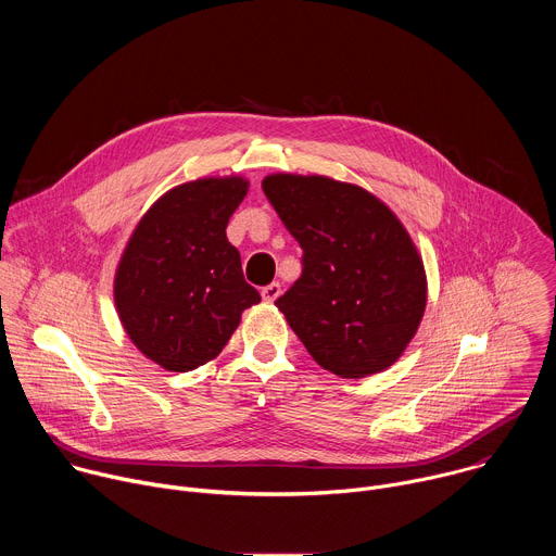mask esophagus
Here are the masks:
<instances>
[{
    "label": "esophagus",
    "instance_id": "1",
    "mask_svg": "<svg viewBox=\"0 0 556 556\" xmlns=\"http://www.w3.org/2000/svg\"><path fill=\"white\" fill-rule=\"evenodd\" d=\"M279 294H281V283H277V281H273V283H268V286L262 288L264 301H275Z\"/></svg>",
    "mask_w": 556,
    "mask_h": 556
}]
</instances>
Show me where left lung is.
Listing matches in <instances>:
<instances>
[{"label":"left lung","instance_id":"8db88e82","mask_svg":"<svg viewBox=\"0 0 556 556\" xmlns=\"http://www.w3.org/2000/svg\"><path fill=\"white\" fill-rule=\"evenodd\" d=\"M262 189L303 249V273L277 299L309 356L341 378L399 361L427 305L422 257L369 191L326 176H266Z\"/></svg>","mask_w":556,"mask_h":556}]
</instances>
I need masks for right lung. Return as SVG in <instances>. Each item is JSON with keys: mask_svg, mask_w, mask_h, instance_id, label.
<instances>
[{"mask_svg": "<svg viewBox=\"0 0 556 556\" xmlns=\"http://www.w3.org/2000/svg\"><path fill=\"white\" fill-rule=\"evenodd\" d=\"M249 193L240 176L200 178L157 198L134 228L114 277L121 324L169 371L213 361L262 301L247 283L226 226Z\"/></svg>", "mask_w": 556, "mask_h": 556, "instance_id": "add662e5", "label": "right lung"}]
</instances>
